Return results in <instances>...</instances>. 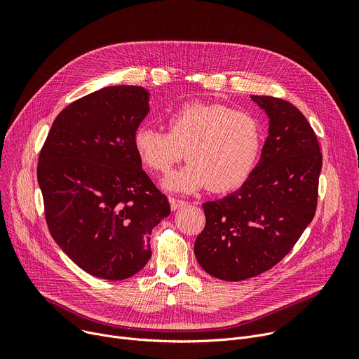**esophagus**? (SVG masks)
<instances>
[{"instance_id": "obj_1", "label": "esophagus", "mask_w": 359, "mask_h": 359, "mask_svg": "<svg viewBox=\"0 0 359 359\" xmlns=\"http://www.w3.org/2000/svg\"><path fill=\"white\" fill-rule=\"evenodd\" d=\"M168 202H170V206H172L173 211H176V210H179V208H183V206L187 205V202L180 201V199H176V198H168Z\"/></svg>"}]
</instances>
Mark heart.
Segmentation results:
<instances>
[{"label":"heart","mask_w":359,"mask_h":359,"mask_svg":"<svg viewBox=\"0 0 359 359\" xmlns=\"http://www.w3.org/2000/svg\"><path fill=\"white\" fill-rule=\"evenodd\" d=\"M167 125L168 134L138 126L132 144L140 160L160 173L179 163L184 151L189 163L163 180L168 191L192 194L208 186L212 192H227L246 180L256 164L262 129L248 111L192 102L175 110Z\"/></svg>","instance_id":"heart-1"}]
</instances>
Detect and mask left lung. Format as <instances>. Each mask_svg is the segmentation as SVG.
<instances>
[{"instance_id":"1","label":"left lung","mask_w":359,"mask_h":359,"mask_svg":"<svg viewBox=\"0 0 359 359\" xmlns=\"http://www.w3.org/2000/svg\"><path fill=\"white\" fill-rule=\"evenodd\" d=\"M269 119L257 165L240 189L202 203L205 229L195 256L211 276L243 280L285 257L311 222L317 206L322 153L313 128L295 106L252 96Z\"/></svg>"}]
</instances>
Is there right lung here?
Returning a JSON list of instances; mask_svg holds the SVG:
<instances>
[{
	"label": "right lung",
	"instance_id": "obj_1",
	"mask_svg": "<svg viewBox=\"0 0 359 359\" xmlns=\"http://www.w3.org/2000/svg\"><path fill=\"white\" fill-rule=\"evenodd\" d=\"M149 93L110 86L68 104L52 123L37 163L48 229L87 273L122 280L151 257L149 236L170 205L137 156L132 137Z\"/></svg>",
	"mask_w": 359,
	"mask_h": 359
}]
</instances>
